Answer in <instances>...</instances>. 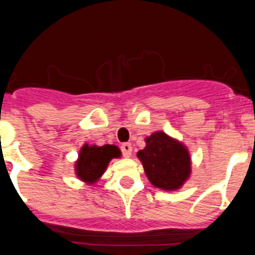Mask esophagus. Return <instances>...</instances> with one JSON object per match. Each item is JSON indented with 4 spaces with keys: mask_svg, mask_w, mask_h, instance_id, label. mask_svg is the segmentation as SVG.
<instances>
[{
    "mask_svg": "<svg viewBox=\"0 0 255 255\" xmlns=\"http://www.w3.org/2000/svg\"><path fill=\"white\" fill-rule=\"evenodd\" d=\"M121 150H123V154L125 158H129L130 155H131V144L130 143H124L123 145H121Z\"/></svg>",
    "mask_w": 255,
    "mask_h": 255,
    "instance_id": "34e87169",
    "label": "esophagus"
}]
</instances>
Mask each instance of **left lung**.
<instances>
[{"label":"left lung","instance_id":"left-lung-1","mask_svg":"<svg viewBox=\"0 0 255 255\" xmlns=\"http://www.w3.org/2000/svg\"><path fill=\"white\" fill-rule=\"evenodd\" d=\"M136 155L148 180L155 188L179 190L190 177L191 158L188 148L164 131H154L147 136L145 147Z\"/></svg>","mask_w":255,"mask_h":255}]
</instances>
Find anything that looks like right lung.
<instances>
[{
    "label": "right lung",
    "mask_w": 255,
    "mask_h": 255,
    "mask_svg": "<svg viewBox=\"0 0 255 255\" xmlns=\"http://www.w3.org/2000/svg\"><path fill=\"white\" fill-rule=\"evenodd\" d=\"M120 157L121 150L116 145L106 144L98 147L96 144H84L75 161L76 177L88 185H93L102 177L111 159Z\"/></svg>",
    "instance_id": "add662e5"
}]
</instances>
